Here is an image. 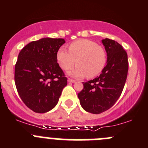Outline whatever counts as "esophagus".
Masks as SVG:
<instances>
[{"instance_id": "34e87169", "label": "esophagus", "mask_w": 148, "mask_h": 148, "mask_svg": "<svg viewBox=\"0 0 148 148\" xmlns=\"http://www.w3.org/2000/svg\"><path fill=\"white\" fill-rule=\"evenodd\" d=\"M67 81H68L69 83H75V80L70 79V78H68V80H67Z\"/></svg>"}]
</instances>
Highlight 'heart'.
Returning a JSON list of instances; mask_svg holds the SVG:
<instances>
[{
	"label": "heart",
	"mask_w": 148,
	"mask_h": 148,
	"mask_svg": "<svg viewBox=\"0 0 148 148\" xmlns=\"http://www.w3.org/2000/svg\"><path fill=\"white\" fill-rule=\"evenodd\" d=\"M57 62L62 70L71 68L76 63L75 68L69 75L81 78L86 76L94 78L103 70L107 62L105 49L92 40L81 39L70 43L69 51L64 47L59 49L57 53Z\"/></svg>",
	"instance_id": "obj_1"
}]
</instances>
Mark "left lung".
<instances>
[{"label": "left lung", "mask_w": 148, "mask_h": 148, "mask_svg": "<svg viewBox=\"0 0 148 148\" xmlns=\"http://www.w3.org/2000/svg\"><path fill=\"white\" fill-rule=\"evenodd\" d=\"M107 53V64L102 73L84 84L78 97L83 109L93 114L108 110L119 99L127 78L128 57L118 42L102 40Z\"/></svg>", "instance_id": "8db88e82"}]
</instances>
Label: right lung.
I'll return each instance as SVG.
<instances>
[{
	"label": "right lung",
	"instance_id": "obj_1",
	"mask_svg": "<svg viewBox=\"0 0 148 148\" xmlns=\"http://www.w3.org/2000/svg\"><path fill=\"white\" fill-rule=\"evenodd\" d=\"M63 38H44L30 42L19 52L14 80L18 94L27 108L38 113L58 103L67 78L57 63V53Z\"/></svg>",
	"mask_w": 148,
	"mask_h": 148
}]
</instances>
